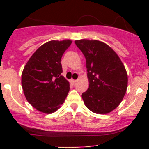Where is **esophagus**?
<instances>
[{"mask_svg": "<svg viewBox=\"0 0 149 149\" xmlns=\"http://www.w3.org/2000/svg\"><path fill=\"white\" fill-rule=\"evenodd\" d=\"M76 81H77L76 80H73V79H72V80H71V82H72V84H75Z\"/></svg>", "mask_w": 149, "mask_h": 149, "instance_id": "esophagus-1", "label": "esophagus"}]
</instances>
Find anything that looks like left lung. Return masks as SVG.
Listing matches in <instances>:
<instances>
[{
    "instance_id": "1",
    "label": "left lung",
    "mask_w": 149,
    "mask_h": 149,
    "mask_svg": "<svg viewBox=\"0 0 149 149\" xmlns=\"http://www.w3.org/2000/svg\"><path fill=\"white\" fill-rule=\"evenodd\" d=\"M86 62L89 88L82 94L84 104L95 113L107 114L120 104L127 87V74L119 56L98 40H75Z\"/></svg>"
}]
</instances>
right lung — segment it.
<instances>
[{
  "label": "right lung",
  "mask_w": 149,
  "mask_h": 149,
  "mask_svg": "<svg viewBox=\"0 0 149 149\" xmlns=\"http://www.w3.org/2000/svg\"><path fill=\"white\" fill-rule=\"evenodd\" d=\"M72 41L51 40L41 45L24 65L22 86L26 99L36 110L52 113L63 104L69 82L61 75V58Z\"/></svg>",
  "instance_id": "right-lung-1"
}]
</instances>
